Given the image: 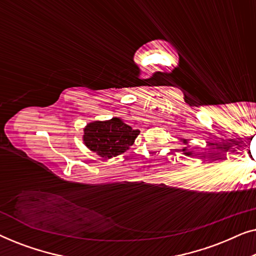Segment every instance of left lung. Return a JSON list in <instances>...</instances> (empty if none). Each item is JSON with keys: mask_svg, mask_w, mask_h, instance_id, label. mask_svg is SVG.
<instances>
[{"mask_svg": "<svg viewBox=\"0 0 256 256\" xmlns=\"http://www.w3.org/2000/svg\"><path fill=\"white\" fill-rule=\"evenodd\" d=\"M183 152H186V149H183ZM185 154H188V155H191V152H185Z\"/></svg>", "mask_w": 256, "mask_h": 256, "instance_id": "obj_1", "label": "left lung"}]
</instances>
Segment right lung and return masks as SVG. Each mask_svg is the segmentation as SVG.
<instances>
[{
    "mask_svg": "<svg viewBox=\"0 0 256 256\" xmlns=\"http://www.w3.org/2000/svg\"><path fill=\"white\" fill-rule=\"evenodd\" d=\"M84 143L87 148L104 158H112L124 152L132 146L140 134L121 118H113L108 121H96L84 129Z\"/></svg>",
    "mask_w": 256,
    "mask_h": 256,
    "instance_id": "obj_1",
    "label": "right lung"
}]
</instances>
